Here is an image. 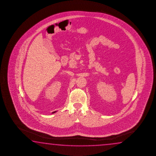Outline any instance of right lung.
<instances>
[{
  "instance_id": "add662e5",
  "label": "right lung",
  "mask_w": 156,
  "mask_h": 156,
  "mask_svg": "<svg viewBox=\"0 0 156 156\" xmlns=\"http://www.w3.org/2000/svg\"><path fill=\"white\" fill-rule=\"evenodd\" d=\"M57 112L56 111H54V112H52V114H54V113H55V112Z\"/></svg>"
}]
</instances>
